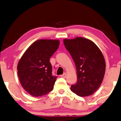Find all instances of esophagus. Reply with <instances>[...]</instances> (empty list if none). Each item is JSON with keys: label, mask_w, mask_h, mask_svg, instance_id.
<instances>
[{"label": "esophagus", "mask_w": 121, "mask_h": 121, "mask_svg": "<svg viewBox=\"0 0 121 121\" xmlns=\"http://www.w3.org/2000/svg\"><path fill=\"white\" fill-rule=\"evenodd\" d=\"M66 76H67V74L65 73H63V74H62V75L60 76L61 77H63V78H66Z\"/></svg>", "instance_id": "esophagus-1"}]
</instances>
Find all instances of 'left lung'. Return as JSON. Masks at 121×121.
<instances>
[{"label": "left lung", "mask_w": 121, "mask_h": 121, "mask_svg": "<svg viewBox=\"0 0 121 121\" xmlns=\"http://www.w3.org/2000/svg\"><path fill=\"white\" fill-rule=\"evenodd\" d=\"M63 43L76 67L77 82L71 90L81 97L92 95L100 86L105 74L102 52L93 41L81 37L65 39Z\"/></svg>", "instance_id": "8db88e82"}]
</instances>
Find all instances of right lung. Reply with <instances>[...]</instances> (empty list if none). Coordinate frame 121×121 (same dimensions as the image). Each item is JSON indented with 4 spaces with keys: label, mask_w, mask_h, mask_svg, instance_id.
<instances>
[{
    "label": "right lung",
    "mask_w": 121,
    "mask_h": 121,
    "mask_svg": "<svg viewBox=\"0 0 121 121\" xmlns=\"http://www.w3.org/2000/svg\"><path fill=\"white\" fill-rule=\"evenodd\" d=\"M59 45V40L40 39L32 43L22 55L17 73L22 87L35 97L53 90L57 77L52 76L49 60Z\"/></svg>",
    "instance_id": "obj_1"
}]
</instances>
